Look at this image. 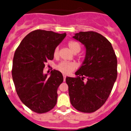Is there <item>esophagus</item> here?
<instances>
[{"label":"esophagus","mask_w":131,"mask_h":131,"mask_svg":"<svg viewBox=\"0 0 131 131\" xmlns=\"http://www.w3.org/2000/svg\"><path fill=\"white\" fill-rule=\"evenodd\" d=\"M63 81H66V75L65 74H63Z\"/></svg>","instance_id":"obj_1"}]
</instances>
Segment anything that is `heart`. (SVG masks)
<instances>
[{"mask_svg":"<svg viewBox=\"0 0 131 131\" xmlns=\"http://www.w3.org/2000/svg\"><path fill=\"white\" fill-rule=\"evenodd\" d=\"M68 47L70 48L71 51L73 53L79 52L81 50V46L79 43L77 41L74 40H71L68 42ZM58 54V48H56L54 51V56L57 57ZM77 66L75 62H60L57 66L56 68L58 69L59 71L66 74H69L72 72L73 70L77 68Z\"/></svg>","mask_w":131,"mask_h":131,"instance_id":"obj_1","label":"heart"}]
</instances>
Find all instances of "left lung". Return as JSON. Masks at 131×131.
<instances>
[{"label":"left lung","mask_w":131,"mask_h":131,"mask_svg":"<svg viewBox=\"0 0 131 131\" xmlns=\"http://www.w3.org/2000/svg\"><path fill=\"white\" fill-rule=\"evenodd\" d=\"M73 38L84 45L86 54L76 77L66 79L70 102L77 110L92 113L101 107L110 94L117 75V57L110 42L96 32L81 31Z\"/></svg>","instance_id":"1"}]
</instances>
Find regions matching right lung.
Returning a JSON list of instances; mask_svg holds the SVG:
<instances>
[{
  "mask_svg": "<svg viewBox=\"0 0 131 131\" xmlns=\"http://www.w3.org/2000/svg\"><path fill=\"white\" fill-rule=\"evenodd\" d=\"M66 36V33L35 30L25 36L15 52L12 74L16 92L21 101L36 113L49 112L56 104L63 75L54 69L48 77L43 69Z\"/></svg>",
  "mask_w": 131,
  "mask_h": 131,
  "instance_id": "1",
  "label": "right lung"
}]
</instances>
